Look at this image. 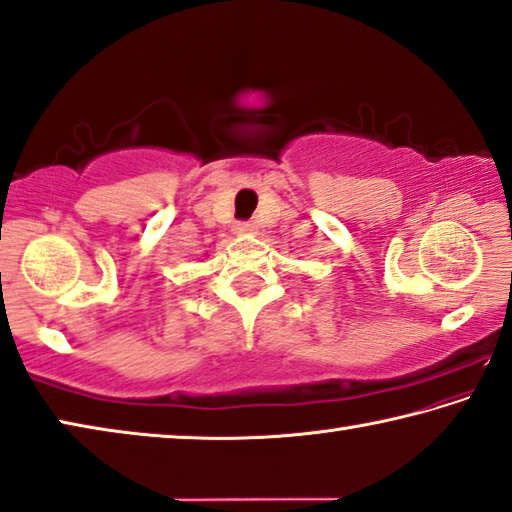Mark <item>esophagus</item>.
Segmentation results:
<instances>
[{
    "label": "esophagus",
    "instance_id": "1",
    "mask_svg": "<svg viewBox=\"0 0 512 512\" xmlns=\"http://www.w3.org/2000/svg\"><path fill=\"white\" fill-rule=\"evenodd\" d=\"M235 232H237V235H253V232H255V225H253V223H248V221L235 223Z\"/></svg>",
    "mask_w": 512,
    "mask_h": 512
}]
</instances>
